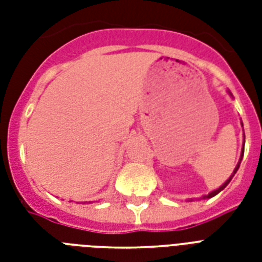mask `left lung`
<instances>
[{"instance_id": "obj_1", "label": "left lung", "mask_w": 262, "mask_h": 262, "mask_svg": "<svg viewBox=\"0 0 262 262\" xmlns=\"http://www.w3.org/2000/svg\"><path fill=\"white\" fill-rule=\"evenodd\" d=\"M230 95H231V92H230ZM231 96H232V95H231ZM242 126H244V125H242ZM242 158H244V149H242V154H241L239 162H238V164H236L235 170H234V172H232V175H231V177H230V178H228L227 181H226V182H224L223 185H222V186L219 187V189H216V190L211 191V193H209V194H207V195H203V199H211V197H213V195H216V194H217V193H220V191L223 190L224 187L227 186L228 183H230V181H231V179H232V177H234V175H235V172L238 171V168H239V164H241V160H242Z\"/></svg>"}]
</instances>
